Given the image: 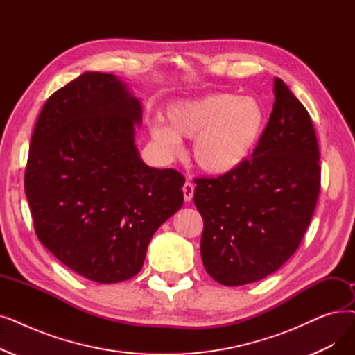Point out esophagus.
I'll return each mask as SVG.
<instances>
[{
	"mask_svg": "<svg viewBox=\"0 0 355 355\" xmlns=\"http://www.w3.org/2000/svg\"><path fill=\"white\" fill-rule=\"evenodd\" d=\"M182 193H184V200H186V202H191L193 200V196H194V186L191 182H186L182 186Z\"/></svg>",
	"mask_w": 355,
	"mask_h": 355,
	"instance_id": "esophagus-1",
	"label": "esophagus"
}]
</instances>
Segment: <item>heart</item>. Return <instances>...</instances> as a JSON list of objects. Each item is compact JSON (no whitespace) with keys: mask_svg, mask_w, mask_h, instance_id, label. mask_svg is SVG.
<instances>
[{"mask_svg":"<svg viewBox=\"0 0 355 355\" xmlns=\"http://www.w3.org/2000/svg\"><path fill=\"white\" fill-rule=\"evenodd\" d=\"M168 123L150 125L152 139L175 155L181 137H194L191 155L200 171L209 175L234 173L250 159L266 129V110L257 98L230 92H211L178 100L166 109Z\"/></svg>","mask_w":355,"mask_h":355,"instance_id":"obj_1","label":"heart"}]
</instances>
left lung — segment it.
<instances>
[{
    "instance_id": "8db88e82",
    "label": "left lung",
    "mask_w": 355,
    "mask_h": 355,
    "mask_svg": "<svg viewBox=\"0 0 355 355\" xmlns=\"http://www.w3.org/2000/svg\"><path fill=\"white\" fill-rule=\"evenodd\" d=\"M194 182L205 222L200 252L213 280H263L296 252L319 196V146L309 113L280 78H274L272 113L251 159Z\"/></svg>"
}]
</instances>
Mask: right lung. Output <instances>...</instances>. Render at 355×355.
<instances>
[{
    "label": "right lung",
    "instance_id": "obj_1",
    "mask_svg": "<svg viewBox=\"0 0 355 355\" xmlns=\"http://www.w3.org/2000/svg\"><path fill=\"white\" fill-rule=\"evenodd\" d=\"M141 100L113 73L84 72L52 94L30 142L24 190L39 241L88 280L141 271L150 238L182 206L184 177L135 145Z\"/></svg>",
    "mask_w": 355,
    "mask_h": 355
}]
</instances>
